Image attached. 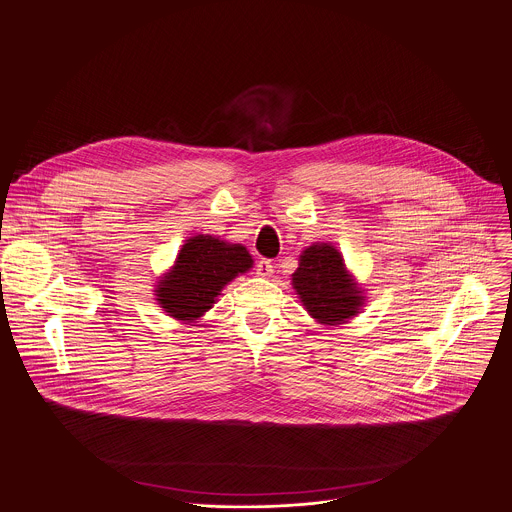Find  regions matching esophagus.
<instances>
[{"label":"esophagus","instance_id":"1","mask_svg":"<svg viewBox=\"0 0 512 512\" xmlns=\"http://www.w3.org/2000/svg\"><path fill=\"white\" fill-rule=\"evenodd\" d=\"M255 267H257L255 271H257L259 277H271V275H273V263H271V259H259Z\"/></svg>","mask_w":512,"mask_h":512}]
</instances>
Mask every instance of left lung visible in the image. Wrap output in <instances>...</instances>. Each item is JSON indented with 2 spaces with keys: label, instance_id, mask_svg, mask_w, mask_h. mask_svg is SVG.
Wrapping results in <instances>:
<instances>
[{
  "label": "left lung",
  "instance_id": "left-lung-1",
  "mask_svg": "<svg viewBox=\"0 0 512 512\" xmlns=\"http://www.w3.org/2000/svg\"><path fill=\"white\" fill-rule=\"evenodd\" d=\"M293 287L311 317L327 325L350 319L362 305V295L352 283L342 255L327 243L311 245L301 253Z\"/></svg>",
  "mask_w": 512,
  "mask_h": 512
}]
</instances>
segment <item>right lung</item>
I'll use <instances>...</instances> for the list:
<instances>
[{"instance_id": "add662e5", "label": "right lung", "mask_w": 512, "mask_h": 512, "mask_svg": "<svg viewBox=\"0 0 512 512\" xmlns=\"http://www.w3.org/2000/svg\"><path fill=\"white\" fill-rule=\"evenodd\" d=\"M253 265L243 245H229L209 235L189 239L177 263L156 289L158 303L170 317L193 321L213 307L219 291Z\"/></svg>"}]
</instances>
